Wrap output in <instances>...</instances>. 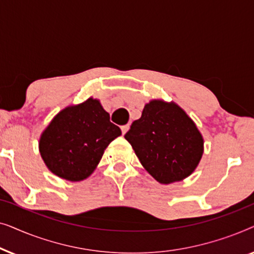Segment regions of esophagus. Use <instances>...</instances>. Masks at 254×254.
<instances>
[{"label":"esophagus","instance_id":"34e87169","mask_svg":"<svg viewBox=\"0 0 254 254\" xmlns=\"http://www.w3.org/2000/svg\"><path fill=\"white\" fill-rule=\"evenodd\" d=\"M128 129H129V125H124V126H121V130H123V134H126Z\"/></svg>","mask_w":254,"mask_h":254}]
</instances>
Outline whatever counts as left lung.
I'll return each mask as SVG.
<instances>
[{
  "mask_svg": "<svg viewBox=\"0 0 254 254\" xmlns=\"http://www.w3.org/2000/svg\"><path fill=\"white\" fill-rule=\"evenodd\" d=\"M143 168L161 184L185 179L199 164L203 138L194 121L176 103L155 99L125 135Z\"/></svg>",
  "mask_w": 254,
  "mask_h": 254,
  "instance_id": "8db88e82",
  "label": "left lung"
}]
</instances>
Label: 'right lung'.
Segmentation results:
<instances>
[{"mask_svg": "<svg viewBox=\"0 0 254 254\" xmlns=\"http://www.w3.org/2000/svg\"><path fill=\"white\" fill-rule=\"evenodd\" d=\"M120 135V128L111 123L99 100L89 98L53 118L41 134L39 151L54 175L79 182L95 171L104 150Z\"/></svg>", "mask_w": 254, "mask_h": 254, "instance_id": "add662e5", "label": "right lung"}]
</instances>
